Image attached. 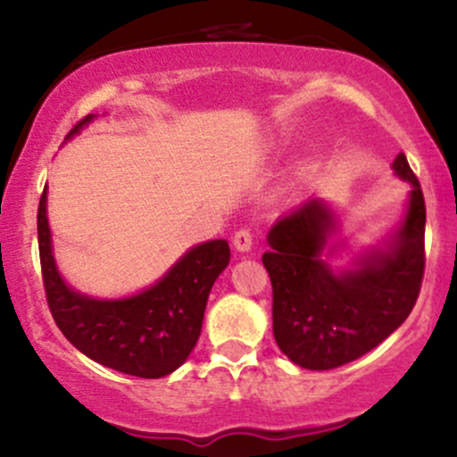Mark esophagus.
I'll return each mask as SVG.
<instances>
[{
    "label": "esophagus",
    "mask_w": 457,
    "mask_h": 457,
    "mask_svg": "<svg viewBox=\"0 0 457 457\" xmlns=\"http://www.w3.org/2000/svg\"><path fill=\"white\" fill-rule=\"evenodd\" d=\"M232 243L236 246V251H240V253H246V251L251 249V245H253V236H251L249 229H238V232L234 234Z\"/></svg>",
    "instance_id": "esophagus-1"
}]
</instances>
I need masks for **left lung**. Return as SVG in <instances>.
I'll return each instance as SVG.
<instances>
[{"label":"left lung","mask_w":457,"mask_h":457,"mask_svg":"<svg viewBox=\"0 0 457 457\" xmlns=\"http://www.w3.org/2000/svg\"><path fill=\"white\" fill-rule=\"evenodd\" d=\"M411 185L400 228L385 246L333 270L324 260L335 214L313 197L270 228L262 255L272 283V333L281 353L305 370H333L359 359L402 327L426 269V202L406 156L393 161ZM337 245L327 249L333 255Z\"/></svg>","instance_id":"1"}]
</instances>
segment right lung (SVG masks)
<instances>
[{
	"instance_id": "1",
	"label": "right lung",
	"mask_w": 457,
	"mask_h": 457,
	"mask_svg": "<svg viewBox=\"0 0 457 457\" xmlns=\"http://www.w3.org/2000/svg\"><path fill=\"white\" fill-rule=\"evenodd\" d=\"M94 118L86 115L68 137ZM38 249L46 303L64 337L96 363L137 378H162L185 363L202 333L208 295L229 264L228 240H208L188 249L139 295H81L57 270L46 219V188L38 206Z\"/></svg>"
}]
</instances>
